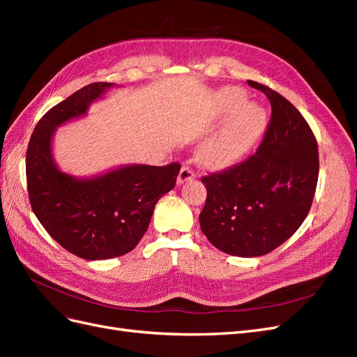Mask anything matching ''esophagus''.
I'll return each instance as SVG.
<instances>
[{
    "label": "esophagus",
    "mask_w": 357,
    "mask_h": 357,
    "mask_svg": "<svg viewBox=\"0 0 357 357\" xmlns=\"http://www.w3.org/2000/svg\"><path fill=\"white\" fill-rule=\"evenodd\" d=\"M192 178H195V172H193V169L190 168V167H188V165H183L181 167V169H180V174H178V178H177V183H185V181H188V180H192Z\"/></svg>",
    "instance_id": "obj_1"
}]
</instances>
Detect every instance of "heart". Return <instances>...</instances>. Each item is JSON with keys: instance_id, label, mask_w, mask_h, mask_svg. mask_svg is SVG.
I'll use <instances>...</instances> for the list:
<instances>
[{"instance_id": "heart-1", "label": "heart", "mask_w": 357, "mask_h": 357, "mask_svg": "<svg viewBox=\"0 0 357 357\" xmlns=\"http://www.w3.org/2000/svg\"><path fill=\"white\" fill-rule=\"evenodd\" d=\"M247 102L245 95L236 88H225L215 100V114L226 122L201 147V160L205 165L222 168L238 160L250 149L266 125V113L261 105Z\"/></svg>"}]
</instances>
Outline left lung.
<instances>
[{"label": "left lung", "instance_id": "8db88e82", "mask_svg": "<svg viewBox=\"0 0 357 357\" xmlns=\"http://www.w3.org/2000/svg\"><path fill=\"white\" fill-rule=\"evenodd\" d=\"M247 83L266 95L271 121L255 153L201 178L207 201L199 225L219 250L255 257L282 245L305 220L317 186L319 150L294 104L265 84Z\"/></svg>", "mask_w": 357, "mask_h": 357}]
</instances>
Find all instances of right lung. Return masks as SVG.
<instances>
[{
	"instance_id": "right-lung-1",
	"label": "right lung",
	"mask_w": 357,
	"mask_h": 357,
	"mask_svg": "<svg viewBox=\"0 0 357 357\" xmlns=\"http://www.w3.org/2000/svg\"><path fill=\"white\" fill-rule=\"evenodd\" d=\"M114 88L96 82L74 92L40 119L26 150L31 208L49 235L88 261L126 255L143 238L156 202L176 186L180 164L126 165L92 178L62 172L53 160L56 128L84 116L89 105Z\"/></svg>"
}]
</instances>
